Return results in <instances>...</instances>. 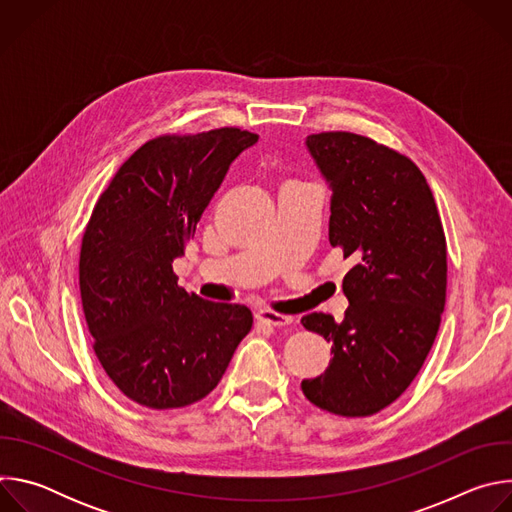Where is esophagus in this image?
Returning a JSON list of instances; mask_svg holds the SVG:
<instances>
[{"mask_svg": "<svg viewBox=\"0 0 512 512\" xmlns=\"http://www.w3.org/2000/svg\"><path fill=\"white\" fill-rule=\"evenodd\" d=\"M257 322L263 324V326H273V328H283V326H289L291 322V316H283V314H277V312H271V310H259L255 314Z\"/></svg>", "mask_w": 512, "mask_h": 512, "instance_id": "esophagus-1", "label": "esophagus"}]
</instances>
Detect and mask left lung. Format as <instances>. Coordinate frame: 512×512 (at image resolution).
Returning <instances> with one entry per match:
<instances>
[{
	"label": "left lung",
	"mask_w": 512,
	"mask_h": 512,
	"mask_svg": "<svg viewBox=\"0 0 512 512\" xmlns=\"http://www.w3.org/2000/svg\"><path fill=\"white\" fill-rule=\"evenodd\" d=\"M306 143L332 188L330 245L354 265L342 281L344 320L302 318L334 352L302 391L334 415L369 417L405 393L440 330L446 235L425 176L405 154L350 131L312 133Z\"/></svg>",
	"instance_id": "1"
}]
</instances>
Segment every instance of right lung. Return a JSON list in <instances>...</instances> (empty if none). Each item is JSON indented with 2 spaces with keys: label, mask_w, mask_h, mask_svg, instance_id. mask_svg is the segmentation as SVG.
Wrapping results in <instances>:
<instances>
[{
  "label": "right lung",
  "mask_w": 512,
  "mask_h": 512,
  "mask_svg": "<svg viewBox=\"0 0 512 512\" xmlns=\"http://www.w3.org/2000/svg\"><path fill=\"white\" fill-rule=\"evenodd\" d=\"M257 137L241 127L152 137L91 212L79 259L83 312L103 371L137 405L166 411L204 399L253 326L247 306L188 294L172 263Z\"/></svg>",
  "instance_id": "1"
}]
</instances>
